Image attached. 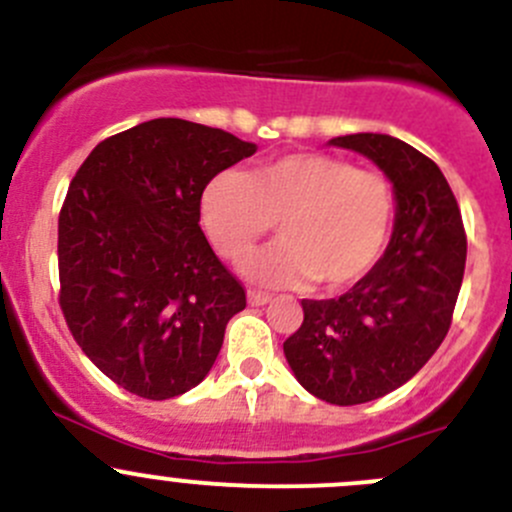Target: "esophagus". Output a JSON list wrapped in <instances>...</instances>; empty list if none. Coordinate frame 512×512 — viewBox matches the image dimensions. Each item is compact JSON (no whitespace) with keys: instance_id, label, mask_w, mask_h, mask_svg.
Masks as SVG:
<instances>
[{"instance_id":"esophagus-1","label":"esophagus","mask_w":512,"mask_h":512,"mask_svg":"<svg viewBox=\"0 0 512 512\" xmlns=\"http://www.w3.org/2000/svg\"><path fill=\"white\" fill-rule=\"evenodd\" d=\"M270 294H265V292H257V289H250V292H247V302L252 304V307H262V304H267L270 302Z\"/></svg>"}]
</instances>
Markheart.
<instances>
[{
	"label": "heart",
	"mask_w": 512,
	"mask_h": 512,
	"mask_svg": "<svg viewBox=\"0 0 512 512\" xmlns=\"http://www.w3.org/2000/svg\"><path fill=\"white\" fill-rule=\"evenodd\" d=\"M280 225L282 240L247 262L262 285H354L379 262L396 220L394 183L379 170L324 153H289L250 175L215 173L200 195V223L220 255L242 262Z\"/></svg>",
	"instance_id": "1"
}]
</instances>
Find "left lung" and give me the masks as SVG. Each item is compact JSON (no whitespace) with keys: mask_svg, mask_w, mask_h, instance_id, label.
Returning <instances> with one entry per match:
<instances>
[{"mask_svg":"<svg viewBox=\"0 0 512 512\" xmlns=\"http://www.w3.org/2000/svg\"><path fill=\"white\" fill-rule=\"evenodd\" d=\"M374 160L396 190L384 257L339 299H302L304 322L285 342L299 384L337 406L404 386L451 329L466 270V230L441 168L384 133L332 138Z\"/></svg>","mask_w":512,"mask_h":512,"instance_id":"obj_1","label":"left lung"}]
</instances>
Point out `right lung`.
I'll use <instances>...</instances> for the list:
<instances>
[{
    "label": "right lung",
    "mask_w": 512,
    "mask_h": 512,
    "mask_svg": "<svg viewBox=\"0 0 512 512\" xmlns=\"http://www.w3.org/2000/svg\"><path fill=\"white\" fill-rule=\"evenodd\" d=\"M255 143L183 118L101 141L59 213V304L81 352L131 394H185L208 376L245 287L200 230V195Z\"/></svg>",
    "instance_id": "obj_1"
}]
</instances>
